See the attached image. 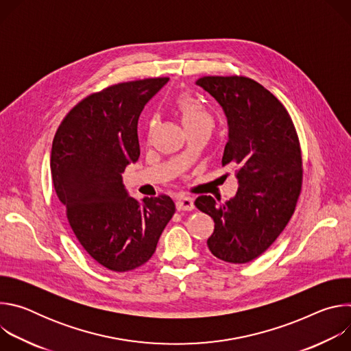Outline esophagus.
I'll return each instance as SVG.
<instances>
[{"label": "esophagus", "instance_id": "esophagus-1", "mask_svg": "<svg viewBox=\"0 0 351 351\" xmlns=\"http://www.w3.org/2000/svg\"><path fill=\"white\" fill-rule=\"evenodd\" d=\"M194 208V202L190 197H179L176 199V210L178 211H191Z\"/></svg>", "mask_w": 351, "mask_h": 351}]
</instances>
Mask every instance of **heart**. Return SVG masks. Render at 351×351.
<instances>
[{"mask_svg": "<svg viewBox=\"0 0 351 351\" xmlns=\"http://www.w3.org/2000/svg\"><path fill=\"white\" fill-rule=\"evenodd\" d=\"M176 108L180 114L182 123L184 129H193V128H208L213 126V118L208 112V110L198 101L197 98L183 94L176 99ZM156 125V121L152 118L148 121V133L153 130Z\"/></svg>", "mask_w": 351, "mask_h": 351, "instance_id": "1", "label": "heart"}]
</instances>
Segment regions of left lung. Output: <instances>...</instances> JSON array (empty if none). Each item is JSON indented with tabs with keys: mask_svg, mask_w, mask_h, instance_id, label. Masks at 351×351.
Masks as SVG:
<instances>
[{
	"mask_svg": "<svg viewBox=\"0 0 351 351\" xmlns=\"http://www.w3.org/2000/svg\"><path fill=\"white\" fill-rule=\"evenodd\" d=\"M195 84L226 115L222 165L234 171L239 189L225 203L199 195L194 204L215 222L210 252L226 263H250L276 240L294 213L303 176L297 133L279 99L252 79L204 76Z\"/></svg>",
	"mask_w": 351,
	"mask_h": 351,
	"instance_id": "8db88e82",
	"label": "left lung"
}]
</instances>
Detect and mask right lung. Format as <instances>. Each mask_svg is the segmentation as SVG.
Listing matches in <instances>:
<instances>
[{"instance_id":"obj_1","label":"right lung","mask_w":351,"mask_h":351,"mask_svg":"<svg viewBox=\"0 0 351 351\" xmlns=\"http://www.w3.org/2000/svg\"><path fill=\"white\" fill-rule=\"evenodd\" d=\"M168 77L111 86L84 98L64 118L51 149L54 189L69 225L98 264L126 272L154 254L175 214L168 195H129L122 173L138 160L137 121Z\"/></svg>"}]
</instances>
